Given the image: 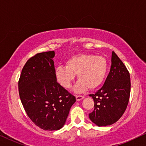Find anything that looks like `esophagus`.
I'll return each mask as SVG.
<instances>
[{"mask_svg":"<svg viewBox=\"0 0 146 146\" xmlns=\"http://www.w3.org/2000/svg\"><path fill=\"white\" fill-rule=\"evenodd\" d=\"M84 98V97L83 96H81V95H76V98L77 101L81 100H82Z\"/></svg>","mask_w":146,"mask_h":146,"instance_id":"34e87169","label":"esophagus"}]
</instances>
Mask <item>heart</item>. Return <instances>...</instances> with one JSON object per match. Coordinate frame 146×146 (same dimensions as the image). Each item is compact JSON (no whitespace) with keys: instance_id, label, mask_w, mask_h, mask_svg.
I'll return each mask as SVG.
<instances>
[{"instance_id":"obj_1","label":"heart","mask_w":146,"mask_h":146,"mask_svg":"<svg viewBox=\"0 0 146 146\" xmlns=\"http://www.w3.org/2000/svg\"><path fill=\"white\" fill-rule=\"evenodd\" d=\"M107 70L108 62L104 57L83 54L68 60L66 67H58L55 76L62 86L70 88L78 74V81L74 90L76 92H82L88 87L91 90L99 87L104 80Z\"/></svg>"}]
</instances>
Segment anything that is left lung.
I'll use <instances>...</instances> for the list:
<instances>
[{"label":"left lung","instance_id":"8db88e82","mask_svg":"<svg viewBox=\"0 0 146 146\" xmlns=\"http://www.w3.org/2000/svg\"><path fill=\"white\" fill-rule=\"evenodd\" d=\"M130 88L129 72L113 51L110 71L104 84L95 94L89 95L94 101V110L89 113L91 121L98 126L116 122L128 104Z\"/></svg>","mask_w":146,"mask_h":146}]
</instances>
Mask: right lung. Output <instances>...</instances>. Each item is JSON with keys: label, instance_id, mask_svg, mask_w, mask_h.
<instances>
[{"label": "right lung", "instance_id": "add662e5", "mask_svg": "<svg viewBox=\"0 0 146 146\" xmlns=\"http://www.w3.org/2000/svg\"><path fill=\"white\" fill-rule=\"evenodd\" d=\"M54 51L38 53L28 60L19 80L21 102L28 116L44 130L63 127L76 97L58 82Z\"/></svg>", "mask_w": 146, "mask_h": 146}]
</instances>
